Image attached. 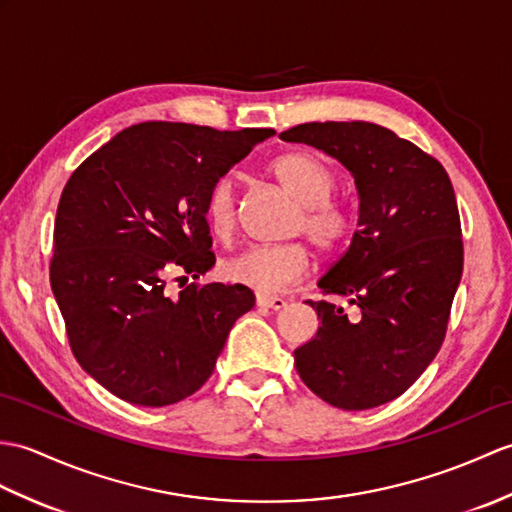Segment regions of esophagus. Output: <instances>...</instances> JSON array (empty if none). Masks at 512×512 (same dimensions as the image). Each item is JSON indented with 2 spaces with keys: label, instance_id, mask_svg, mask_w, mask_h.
Here are the masks:
<instances>
[{
  "label": "esophagus",
  "instance_id": "34e87169",
  "mask_svg": "<svg viewBox=\"0 0 512 512\" xmlns=\"http://www.w3.org/2000/svg\"><path fill=\"white\" fill-rule=\"evenodd\" d=\"M257 305L259 307H268V310H283L288 301L281 299V296H270V294H257Z\"/></svg>",
  "mask_w": 512,
  "mask_h": 512
}]
</instances>
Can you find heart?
<instances>
[{
	"mask_svg": "<svg viewBox=\"0 0 512 512\" xmlns=\"http://www.w3.org/2000/svg\"><path fill=\"white\" fill-rule=\"evenodd\" d=\"M268 174L296 200L290 220L292 233H307L323 251H336L351 233V216L338 200L331 198L334 170L314 152L294 150L270 161ZM202 216L216 237H229L235 229L237 198L231 176L213 181L202 202ZM312 264L310 248L303 240L279 244H255L224 261V275L233 283L259 292H279L307 275Z\"/></svg>",
	"mask_w": 512,
	"mask_h": 512,
	"instance_id": "obj_1",
	"label": "heart"
}]
</instances>
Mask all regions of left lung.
Instances as JSON below:
<instances>
[{
  "instance_id": "obj_1",
  "label": "left lung",
  "mask_w": 512,
  "mask_h": 512,
  "mask_svg": "<svg viewBox=\"0 0 512 512\" xmlns=\"http://www.w3.org/2000/svg\"><path fill=\"white\" fill-rule=\"evenodd\" d=\"M279 137L338 159L360 198L347 253L318 281L347 305L307 301L320 327L294 351L296 373L329 406H382L445 340L465 261L454 187L434 157L371 122H310Z\"/></svg>"
}]
</instances>
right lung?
Segmentation results:
<instances>
[{
    "label": "right lung",
    "mask_w": 512,
    "mask_h": 512,
    "mask_svg": "<svg viewBox=\"0 0 512 512\" xmlns=\"http://www.w3.org/2000/svg\"><path fill=\"white\" fill-rule=\"evenodd\" d=\"M270 135L144 122L69 176L50 283L74 358L115 397L163 408L194 395L235 320L255 305L242 283H189L172 294L170 277L198 279L216 264L202 216L207 189Z\"/></svg>",
    "instance_id": "add662e5"
}]
</instances>
